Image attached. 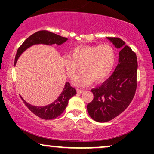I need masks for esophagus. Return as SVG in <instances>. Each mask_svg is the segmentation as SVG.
<instances>
[{
  "instance_id": "obj_1",
  "label": "esophagus",
  "mask_w": 154,
  "mask_h": 154,
  "mask_svg": "<svg viewBox=\"0 0 154 154\" xmlns=\"http://www.w3.org/2000/svg\"><path fill=\"white\" fill-rule=\"evenodd\" d=\"M77 93H83V92H84V91H83V90L77 89Z\"/></svg>"
}]
</instances>
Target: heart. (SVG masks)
Here are the masks:
<instances>
[{"label":"heart","mask_w":154,"mask_h":154,"mask_svg":"<svg viewBox=\"0 0 154 154\" xmlns=\"http://www.w3.org/2000/svg\"><path fill=\"white\" fill-rule=\"evenodd\" d=\"M116 61V53L109 44L79 45L71 49L69 56L62 57V65L66 75L71 78L79 69L80 71L72 79L75 86L88 87L94 82L105 80L110 75Z\"/></svg>","instance_id":"obj_1"}]
</instances>
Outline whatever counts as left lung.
I'll return each instance as SVG.
<instances>
[{"label": "left lung", "instance_id": "8db88e82", "mask_svg": "<svg viewBox=\"0 0 154 154\" xmlns=\"http://www.w3.org/2000/svg\"><path fill=\"white\" fill-rule=\"evenodd\" d=\"M106 38L120 51L118 64L111 77L91 90L94 98L87 105L88 112L98 122H106L122 113L133 99L137 88L136 54L120 38Z\"/></svg>", "mask_w": 154, "mask_h": 154}]
</instances>
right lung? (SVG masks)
I'll return each instance as SVG.
<instances>
[{
  "label": "right lung",
  "instance_id": "add662e5",
  "mask_svg": "<svg viewBox=\"0 0 154 154\" xmlns=\"http://www.w3.org/2000/svg\"><path fill=\"white\" fill-rule=\"evenodd\" d=\"M67 40L68 39L66 38H63V37L46 30L37 32L24 40L22 45L19 48L15 56L14 65H16L17 60L22 53L27 48H29V47H31L32 45H38V44H44V45H52L54 44H56V45H59L65 43ZM76 94H77V92H76L75 88L71 87L69 82H66L65 83L63 91L61 92L59 96L49 105L45 106H35L26 103L22 97L21 98L26 106V107L33 114H35V115L39 116L41 119L48 120L56 119V117L61 115L68 105L69 100Z\"/></svg>",
  "mask_w": 154,
  "mask_h": 154
}]
</instances>
